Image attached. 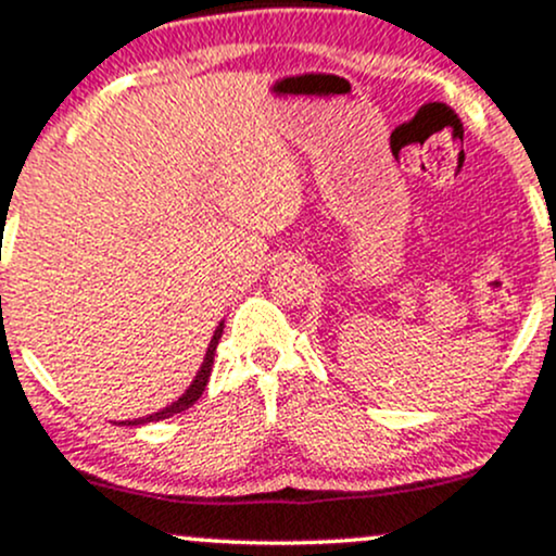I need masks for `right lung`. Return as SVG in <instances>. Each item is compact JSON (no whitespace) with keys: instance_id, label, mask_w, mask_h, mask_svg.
Instances as JSON below:
<instances>
[{"instance_id":"obj_1","label":"right lung","mask_w":556,"mask_h":556,"mask_svg":"<svg viewBox=\"0 0 556 556\" xmlns=\"http://www.w3.org/2000/svg\"><path fill=\"white\" fill-rule=\"evenodd\" d=\"M222 332H224V321H218L216 332H213V338H211V343H208V351H205V358H203V364H200L198 375H194L192 386H189V388L185 390V393H181L179 399L174 401V404H168L166 408H161V412L150 414V417L134 419V422H129V425L161 422V419H168V417H174V414H181V412H187V408L192 406L194 401L200 399V395H203L205 386H208V377H211V371H213V356H216V345H218V340H222ZM121 425H126V422H121Z\"/></svg>"}]
</instances>
